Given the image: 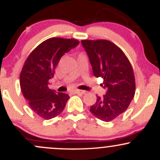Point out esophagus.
<instances>
[{"label":"esophagus","instance_id":"esophagus-1","mask_svg":"<svg viewBox=\"0 0 160 160\" xmlns=\"http://www.w3.org/2000/svg\"><path fill=\"white\" fill-rule=\"evenodd\" d=\"M74 92L76 93V94H80V95H84L86 93V91L84 90H80V89H76V90L74 91Z\"/></svg>","mask_w":160,"mask_h":160}]
</instances>
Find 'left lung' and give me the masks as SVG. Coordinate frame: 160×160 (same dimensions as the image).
<instances>
[{
    "mask_svg": "<svg viewBox=\"0 0 160 160\" xmlns=\"http://www.w3.org/2000/svg\"><path fill=\"white\" fill-rule=\"evenodd\" d=\"M95 78H102L101 84L107 89L98 96L90 112L99 120L110 122L127 109L135 93V80L129 60L120 47L107 40H82Z\"/></svg>",
    "mask_w": 160,
    "mask_h": 160,
    "instance_id": "1",
    "label": "left lung"
}]
</instances>
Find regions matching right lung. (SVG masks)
Returning a JSON list of instances; mask_svg holds the SVG:
<instances>
[{"instance_id": "add662e5", "label": "right lung", "mask_w": 160, "mask_h": 160, "mask_svg": "<svg viewBox=\"0 0 160 160\" xmlns=\"http://www.w3.org/2000/svg\"><path fill=\"white\" fill-rule=\"evenodd\" d=\"M80 42L76 39L52 38L40 43L30 53L20 73V87L36 114L50 120L63 111L69 95L48 87L61 57Z\"/></svg>"}]
</instances>
